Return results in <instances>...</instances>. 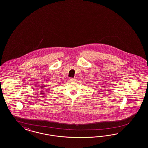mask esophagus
<instances>
[{
    "mask_svg": "<svg viewBox=\"0 0 148 148\" xmlns=\"http://www.w3.org/2000/svg\"><path fill=\"white\" fill-rule=\"evenodd\" d=\"M69 80L71 82H74V81H76V79H74V78H69Z\"/></svg>",
    "mask_w": 148,
    "mask_h": 148,
    "instance_id": "1",
    "label": "esophagus"
}]
</instances>
